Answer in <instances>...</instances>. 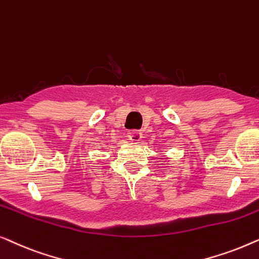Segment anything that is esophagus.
Instances as JSON below:
<instances>
[{
  "label": "esophagus",
  "instance_id": "obj_1",
  "mask_svg": "<svg viewBox=\"0 0 259 259\" xmlns=\"http://www.w3.org/2000/svg\"><path fill=\"white\" fill-rule=\"evenodd\" d=\"M128 137H129V140L131 142H137V141H140L141 138H142V134L140 133V131L133 130V131H130V133H129Z\"/></svg>",
  "mask_w": 259,
  "mask_h": 259
}]
</instances>
